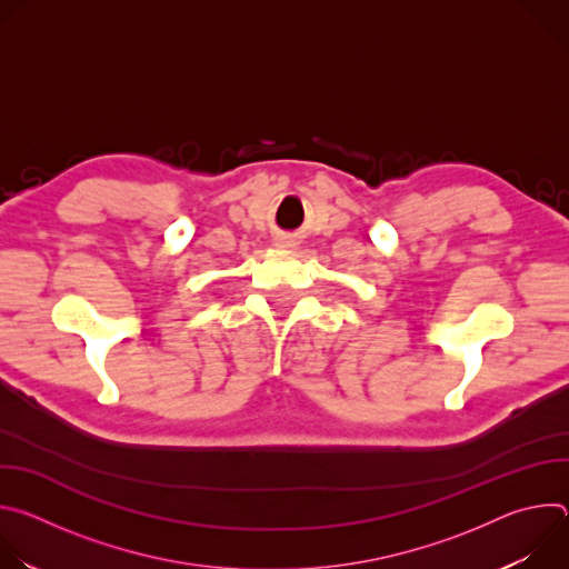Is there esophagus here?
Here are the masks:
<instances>
[{"instance_id":"1","label":"esophagus","mask_w":569,"mask_h":569,"mask_svg":"<svg viewBox=\"0 0 569 569\" xmlns=\"http://www.w3.org/2000/svg\"><path fill=\"white\" fill-rule=\"evenodd\" d=\"M292 246V240L288 238V236H281V238H277V248H290Z\"/></svg>"}]
</instances>
